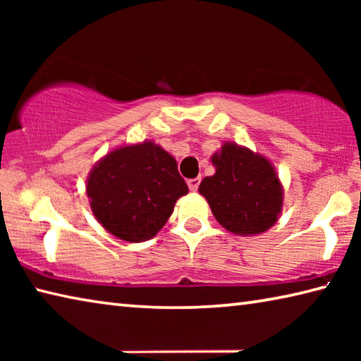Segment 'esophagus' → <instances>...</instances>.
Listing matches in <instances>:
<instances>
[{
    "instance_id": "esophagus-1",
    "label": "esophagus",
    "mask_w": 361,
    "mask_h": 361,
    "mask_svg": "<svg viewBox=\"0 0 361 361\" xmlns=\"http://www.w3.org/2000/svg\"><path fill=\"white\" fill-rule=\"evenodd\" d=\"M199 185H200V176H197V178L188 180V186H189V189H191V191H197Z\"/></svg>"
}]
</instances>
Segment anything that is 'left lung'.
<instances>
[{"instance_id":"1","label":"left lung","mask_w":361,"mask_h":361,"mask_svg":"<svg viewBox=\"0 0 361 361\" xmlns=\"http://www.w3.org/2000/svg\"><path fill=\"white\" fill-rule=\"evenodd\" d=\"M212 161L216 172L202 180L199 192L210 204L216 221L240 235L259 234L271 228L283 199L271 162L234 143H226Z\"/></svg>"}]
</instances>
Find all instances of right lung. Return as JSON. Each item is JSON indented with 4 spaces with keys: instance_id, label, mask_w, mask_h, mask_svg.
<instances>
[{
    "instance_id": "add662e5",
    "label": "right lung",
    "mask_w": 361,
    "mask_h": 361,
    "mask_svg": "<svg viewBox=\"0 0 361 361\" xmlns=\"http://www.w3.org/2000/svg\"><path fill=\"white\" fill-rule=\"evenodd\" d=\"M188 194L175 159L151 142L124 146L97 164L87 180L94 215L126 242L154 237Z\"/></svg>"
}]
</instances>
